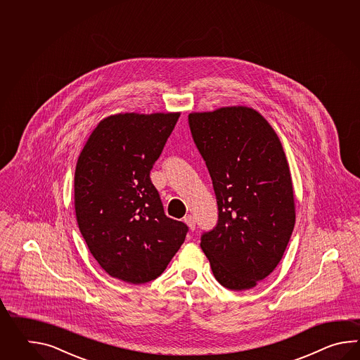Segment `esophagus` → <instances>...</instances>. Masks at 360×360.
<instances>
[{
    "label": "esophagus",
    "instance_id": "obj_1",
    "mask_svg": "<svg viewBox=\"0 0 360 360\" xmlns=\"http://www.w3.org/2000/svg\"><path fill=\"white\" fill-rule=\"evenodd\" d=\"M184 222L191 228V230L195 229V219H194V216H191V214L185 216V217H184Z\"/></svg>",
    "mask_w": 360,
    "mask_h": 360
}]
</instances>
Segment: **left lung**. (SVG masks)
I'll list each match as a JSON object with an SVG mask.
<instances>
[{"label":"left lung","instance_id":"8db88e82","mask_svg":"<svg viewBox=\"0 0 360 360\" xmlns=\"http://www.w3.org/2000/svg\"><path fill=\"white\" fill-rule=\"evenodd\" d=\"M189 127L206 162L219 220L200 247L219 283L250 290L276 268L296 212L288 162L276 131L252 108L191 113Z\"/></svg>","mask_w":360,"mask_h":360}]
</instances>
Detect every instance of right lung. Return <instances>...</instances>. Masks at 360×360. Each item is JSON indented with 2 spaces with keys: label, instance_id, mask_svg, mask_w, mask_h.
Wrapping results in <instances>:
<instances>
[{
  "label": "right lung",
  "instance_id": "obj_1",
  "mask_svg": "<svg viewBox=\"0 0 360 360\" xmlns=\"http://www.w3.org/2000/svg\"><path fill=\"white\" fill-rule=\"evenodd\" d=\"M180 113H120L100 121L77 161L75 210L95 260L123 282L161 276L188 226L169 219L150 180Z\"/></svg>",
  "mask_w": 360,
  "mask_h": 360
}]
</instances>
